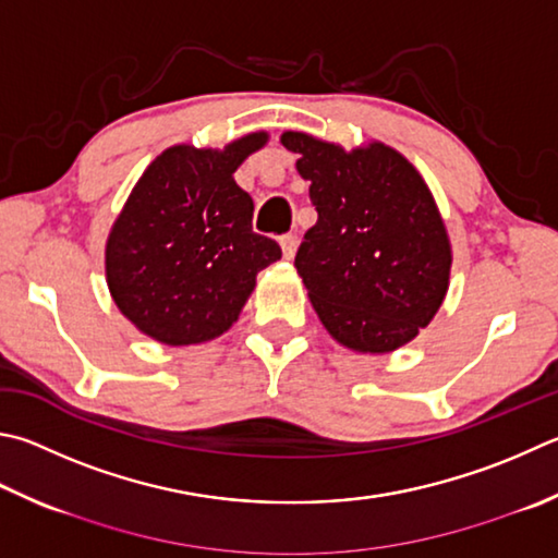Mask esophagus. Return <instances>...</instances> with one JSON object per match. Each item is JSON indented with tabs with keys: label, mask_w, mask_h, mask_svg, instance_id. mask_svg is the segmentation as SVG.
Masks as SVG:
<instances>
[{
	"label": "esophagus",
	"mask_w": 558,
	"mask_h": 558,
	"mask_svg": "<svg viewBox=\"0 0 558 558\" xmlns=\"http://www.w3.org/2000/svg\"><path fill=\"white\" fill-rule=\"evenodd\" d=\"M280 248H282V256H286L288 260L295 256V251H298V236L295 234H286L280 239Z\"/></svg>",
	"instance_id": "1"
}]
</instances>
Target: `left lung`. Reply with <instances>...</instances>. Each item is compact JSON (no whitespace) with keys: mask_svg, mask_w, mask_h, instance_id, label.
I'll return each mask as SVG.
<instances>
[{"mask_svg":"<svg viewBox=\"0 0 558 558\" xmlns=\"http://www.w3.org/2000/svg\"><path fill=\"white\" fill-rule=\"evenodd\" d=\"M280 141L300 156L317 209L295 268L324 329L361 353L404 347L449 290L451 244L427 182L378 141L353 150L302 131Z\"/></svg>","mask_w":558,"mask_h":558,"instance_id":"1","label":"left lung"}]
</instances>
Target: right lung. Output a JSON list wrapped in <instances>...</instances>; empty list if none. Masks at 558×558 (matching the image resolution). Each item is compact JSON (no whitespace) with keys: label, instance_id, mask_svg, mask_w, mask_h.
Wrapping results in <instances>:
<instances>
[{"label":"right lung","instance_id":"obj_1","mask_svg":"<svg viewBox=\"0 0 558 558\" xmlns=\"http://www.w3.org/2000/svg\"><path fill=\"white\" fill-rule=\"evenodd\" d=\"M256 131L225 150L173 146L146 168L107 239V286L136 329L168 347L217 339L256 276L282 251L253 231L236 168L266 146Z\"/></svg>","mask_w":558,"mask_h":558}]
</instances>
